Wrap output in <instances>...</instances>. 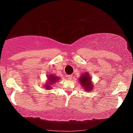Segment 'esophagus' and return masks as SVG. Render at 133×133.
I'll use <instances>...</instances> for the list:
<instances>
[{
    "instance_id": "obj_1",
    "label": "esophagus",
    "mask_w": 133,
    "mask_h": 133,
    "mask_svg": "<svg viewBox=\"0 0 133 133\" xmlns=\"http://www.w3.org/2000/svg\"><path fill=\"white\" fill-rule=\"evenodd\" d=\"M72 78V76H71V75H69V76H68V79L69 80H71Z\"/></svg>"
}]
</instances>
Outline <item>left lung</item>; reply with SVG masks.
<instances>
[{"label": "left lung", "instance_id": "left-lung-1", "mask_svg": "<svg viewBox=\"0 0 133 133\" xmlns=\"http://www.w3.org/2000/svg\"><path fill=\"white\" fill-rule=\"evenodd\" d=\"M79 82L81 83V86L85 92H89L94 90V84L92 83V79L88 72H85L84 73L82 74L79 77Z\"/></svg>", "mask_w": 133, "mask_h": 133}]
</instances>
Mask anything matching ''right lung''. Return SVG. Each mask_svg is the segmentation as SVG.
<instances>
[{
	"label": "right lung",
	"instance_id": "add662e5",
	"mask_svg": "<svg viewBox=\"0 0 133 133\" xmlns=\"http://www.w3.org/2000/svg\"><path fill=\"white\" fill-rule=\"evenodd\" d=\"M59 81V77L56 76V75L54 74H51L49 76H47V81L45 84L43 85V87L45 88V90H51L52 89V85H54L56 82Z\"/></svg>",
	"mask_w": 133,
	"mask_h": 133
}]
</instances>
